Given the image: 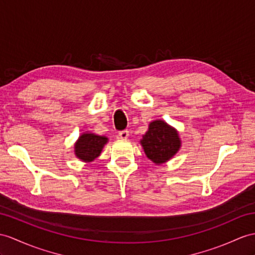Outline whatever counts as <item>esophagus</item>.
<instances>
[{
	"label": "esophagus",
	"mask_w": 255,
	"mask_h": 255,
	"mask_svg": "<svg viewBox=\"0 0 255 255\" xmlns=\"http://www.w3.org/2000/svg\"><path fill=\"white\" fill-rule=\"evenodd\" d=\"M128 135H129V132L128 131V129H124V131H121V132H119V138H121V139H127L128 137Z\"/></svg>",
	"instance_id": "34e87169"
}]
</instances>
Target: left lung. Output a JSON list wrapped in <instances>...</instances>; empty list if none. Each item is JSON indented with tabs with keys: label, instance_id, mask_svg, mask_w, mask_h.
Here are the masks:
<instances>
[{
	"label": "left lung",
	"instance_id": "left-lung-1",
	"mask_svg": "<svg viewBox=\"0 0 255 255\" xmlns=\"http://www.w3.org/2000/svg\"><path fill=\"white\" fill-rule=\"evenodd\" d=\"M140 142L148 159L157 164L170 160L181 147L177 132L161 120L149 124L148 131Z\"/></svg>",
	"mask_w": 255,
	"mask_h": 255
}]
</instances>
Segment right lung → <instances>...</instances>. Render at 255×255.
Wrapping results in <instances>:
<instances>
[{
    "label": "right lung",
    "mask_w": 255,
    "mask_h": 255,
    "mask_svg": "<svg viewBox=\"0 0 255 255\" xmlns=\"http://www.w3.org/2000/svg\"><path fill=\"white\" fill-rule=\"evenodd\" d=\"M108 140L105 136H99L91 133L82 134L76 142V151L77 157L85 162H92L95 160L102 152L104 145Z\"/></svg>",
    "instance_id": "1"
}]
</instances>
